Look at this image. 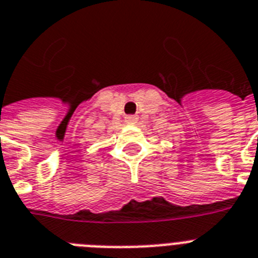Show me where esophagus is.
Returning a JSON list of instances; mask_svg holds the SVG:
<instances>
[{
	"instance_id": "34e87169",
	"label": "esophagus",
	"mask_w": 258,
	"mask_h": 258,
	"mask_svg": "<svg viewBox=\"0 0 258 258\" xmlns=\"http://www.w3.org/2000/svg\"><path fill=\"white\" fill-rule=\"evenodd\" d=\"M138 120L137 116H134V114H131V116L125 117V121H126L127 124H136Z\"/></svg>"
}]
</instances>
